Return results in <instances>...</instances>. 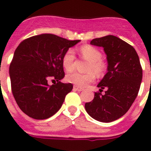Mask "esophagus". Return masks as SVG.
Returning a JSON list of instances; mask_svg holds the SVG:
<instances>
[{"label": "esophagus", "mask_w": 151, "mask_h": 151, "mask_svg": "<svg viewBox=\"0 0 151 151\" xmlns=\"http://www.w3.org/2000/svg\"><path fill=\"white\" fill-rule=\"evenodd\" d=\"M73 89H74L75 91H82L83 90L82 88L78 87V86H76V85H75L74 87H73Z\"/></svg>", "instance_id": "obj_1"}]
</instances>
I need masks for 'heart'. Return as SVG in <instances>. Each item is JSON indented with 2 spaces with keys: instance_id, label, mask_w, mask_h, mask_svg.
Wrapping results in <instances>:
<instances>
[{
  "instance_id": "b5f03b06",
  "label": "heart",
  "mask_w": 151,
  "mask_h": 151,
  "mask_svg": "<svg viewBox=\"0 0 151 151\" xmlns=\"http://www.w3.org/2000/svg\"><path fill=\"white\" fill-rule=\"evenodd\" d=\"M80 52L82 57L90 62L87 68L85 74L74 73H69L66 76L67 82L73 83L78 87H85L88 84L94 82L95 79V73L97 76H102L106 69V63L102 60V54L95 47L91 45H84L81 47ZM76 60V55L73 49L69 48L64 53L62 57L63 66L67 72L73 71L74 69V63Z\"/></svg>"
}]
</instances>
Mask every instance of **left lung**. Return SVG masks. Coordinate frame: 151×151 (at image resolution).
Segmentation results:
<instances>
[{"instance_id": "8db88e82", "label": "left lung", "mask_w": 151, "mask_h": 151, "mask_svg": "<svg viewBox=\"0 0 151 151\" xmlns=\"http://www.w3.org/2000/svg\"><path fill=\"white\" fill-rule=\"evenodd\" d=\"M91 45L103 47L108 62L107 73L97 87L94 99L85 103L89 115L102 122L115 121L127 113L138 96L142 80V67L132 45L118 37L94 38ZM107 88L104 95L102 89Z\"/></svg>"}]
</instances>
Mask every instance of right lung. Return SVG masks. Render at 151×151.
<instances>
[{
  "mask_svg": "<svg viewBox=\"0 0 151 151\" xmlns=\"http://www.w3.org/2000/svg\"><path fill=\"white\" fill-rule=\"evenodd\" d=\"M80 40L69 41L53 34H41L23 40L10 65L11 91L20 110L35 119L54 115L73 88L62 83L65 76L62 57ZM54 78L57 83L49 86Z\"/></svg>",
  "mask_w": 151,
  "mask_h": 151,
  "instance_id": "right-lung-1",
  "label": "right lung"
}]
</instances>
